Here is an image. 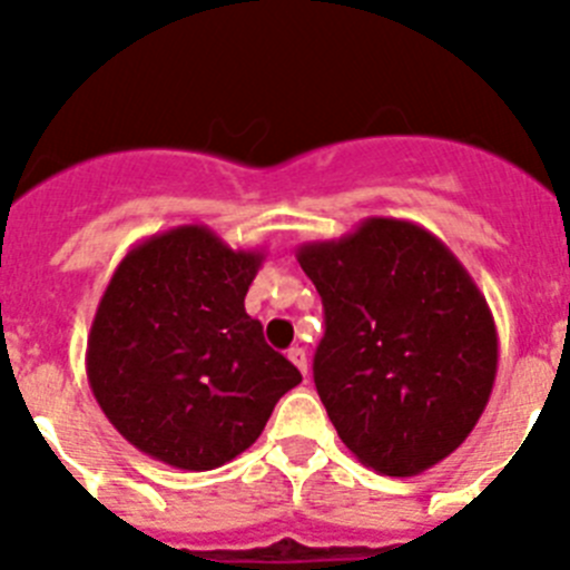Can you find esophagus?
Here are the masks:
<instances>
[{"label": "esophagus", "mask_w": 570, "mask_h": 570, "mask_svg": "<svg viewBox=\"0 0 570 570\" xmlns=\"http://www.w3.org/2000/svg\"><path fill=\"white\" fill-rule=\"evenodd\" d=\"M288 360L294 362L296 367H299L302 374H308V356H305V347H299V345H294L288 351Z\"/></svg>", "instance_id": "1"}]
</instances>
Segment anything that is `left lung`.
I'll list each match as a JSON object with an SVG mask.
<instances>
[{
    "mask_svg": "<svg viewBox=\"0 0 570 570\" xmlns=\"http://www.w3.org/2000/svg\"><path fill=\"white\" fill-rule=\"evenodd\" d=\"M296 259L325 308L316 394L347 451L385 476H416L454 454L500 360L465 265L431 230L385 216L305 242Z\"/></svg>",
    "mask_w": 570,
    "mask_h": 570,
    "instance_id": "obj_1",
    "label": "left lung"
}]
</instances>
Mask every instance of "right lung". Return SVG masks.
Wrapping results in <instances>:
<instances>
[{
  "label": "right lung",
  "mask_w": 570,
  "mask_h": 570,
  "mask_svg": "<svg viewBox=\"0 0 570 570\" xmlns=\"http://www.w3.org/2000/svg\"><path fill=\"white\" fill-rule=\"evenodd\" d=\"M262 259L205 225H179L116 265L85 367L110 425L142 454L183 471L225 465L302 382L245 314Z\"/></svg>",
  "instance_id": "right-lung-1"
}]
</instances>
